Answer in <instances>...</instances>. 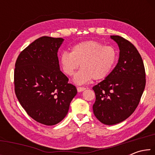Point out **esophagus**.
<instances>
[{
	"label": "esophagus",
	"instance_id": "esophagus-1",
	"mask_svg": "<svg viewBox=\"0 0 155 155\" xmlns=\"http://www.w3.org/2000/svg\"><path fill=\"white\" fill-rule=\"evenodd\" d=\"M85 87H77V91L78 92H80V91H83V90H85Z\"/></svg>",
	"mask_w": 155,
	"mask_h": 155
}]
</instances>
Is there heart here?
<instances>
[{
	"label": "heart",
	"mask_w": 155,
	"mask_h": 155,
	"mask_svg": "<svg viewBox=\"0 0 155 155\" xmlns=\"http://www.w3.org/2000/svg\"><path fill=\"white\" fill-rule=\"evenodd\" d=\"M117 51L113 46H104L96 40L81 41L72 47L71 52L65 51L60 57L63 70L72 76L80 64L81 70L74 78L82 85L93 79L99 81L110 74L117 61Z\"/></svg>",
	"instance_id": "obj_1"
}]
</instances>
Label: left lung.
Instances as JSON below:
<instances>
[{"instance_id": "1", "label": "left lung", "mask_w": 155, "mask_h": 155, "mask_svg": "<svg viewBox=\"0 0 155 155\" xmlns=\"http://www.w3.org/2000/svg\"><path fill=\"white\" fill-rule=\"evenodd\" d=\"M120 48L118 63L104 80L93 87L94 115L106 125L116 124L135 111L146 85L142 58L132 43L119 35H111Z\"/></svg>"}]
</instances>
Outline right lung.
I'll return each mask as SVG.
<instances>
[{
    "mask_svg": "<svg viewBox=\"0 0 155 155\" xmlns=\"http://www.w3.org/2000/svg\"><path fill=\"white\" fill-rule=\"evenodd\" d=\"M64 39L43 36L20 52L14 70V90L27 114L44 125L52 126L67 115L77 93L59 68L58 49Z\"/></svg>",
    "mask_w": 155,
    "mask_h": 155,
    "instance_id": "add662e5",
    "label": "right lung"
}]
</instances>
